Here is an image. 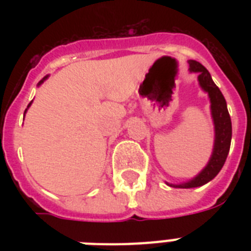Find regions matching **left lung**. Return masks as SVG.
I'll return each instance as SVG.
<instances>
[{
  "label": "left lung",
  "instance_id": "1",
  "mask_svg": "<svg viewBox=\"0 0 251 251\" xmlns=\"http://www.w3.org/2000/svg\"><path fill=\"white\" fill-rule=\"evenodd\" d=\"M189 66H190L191 73H198L199 86L202 87L204 92L208 94V98H210L211 116H212L215 126V142L210 161L207 163V165L203 168V171L199 175H197L194 178L187 182L178 183V185L168 183L169 186L179 187V189L202 186L204 183L210 182L211 179H214L226 163L230 149V139H232V122H230L226 101L222 91L214 83L211 74L202 64L194 60H189Z\"/></svg>",
  "mask_w": 251,
  "mask_h": 251
}]
</instances>
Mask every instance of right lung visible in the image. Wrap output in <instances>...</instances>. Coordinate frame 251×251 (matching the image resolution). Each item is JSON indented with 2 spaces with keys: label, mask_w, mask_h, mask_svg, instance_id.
I'll return each mask as SVG.
<instances>
[{
  "label": "right lung",
  "mask_w": 251,
  "mask_h": 251,
  "mask_svg": "<svg viewBox=\"0 0 251 251\" xmlns=\"http://www.w3.org/2000/svg\"><path fill=\"white\" fill-rule=\"evenodd\" d=\"M47 78H48V75H47V76H44V78H43V79H41V80H40V82H39V84H37V86H40V84H41V83H43V82H44V80H45V79H47ZM31 102H32V101H31ZM31 102H29V104H28V106H29V105H31ZM28 106H27V108H28ZM25 110H27V109H25Z\"/></svg>",
  "instance_id": "obj_1"
}]
</instances>
